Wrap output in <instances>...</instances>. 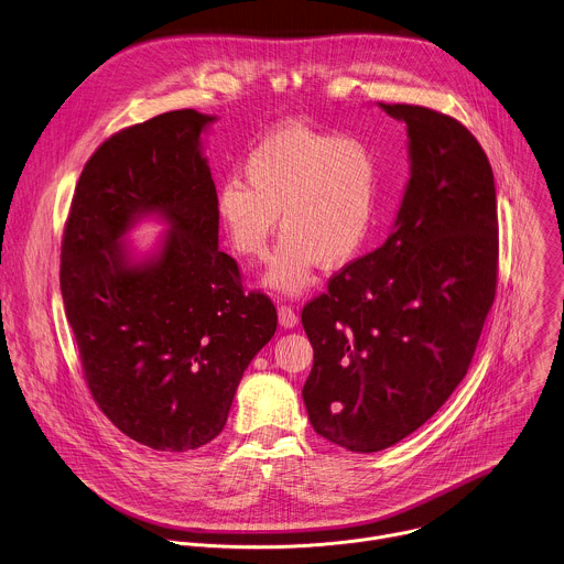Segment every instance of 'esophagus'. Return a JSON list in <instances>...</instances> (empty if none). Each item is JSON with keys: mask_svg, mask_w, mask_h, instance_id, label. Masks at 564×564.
<instances>
[{"mask_svg": "<svg viewBox=\"0 0 564 564\" xmlns=\"http://www.w3.org/2000/svg\"><path fill=\"white\" fill-rule=\"evenodd\" d=\"M279 323H281V327L292 329V327L299 325V316H296V312L290 305H281L279 307Z\"/></svg>", "mask_w": 564, "mask_h": 564, "instance_id": "1", "label": "esophagus"}]
</instances>
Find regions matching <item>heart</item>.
I'll return each instance as SVG.
<instances>
[{"label": "heart", "mask_w": 564, "mask_h": 564, "mask_svg": "<svg viewBox=\"0 0 564 564\" xmlns=\"http://www.w3.org/2000/svg\"><path fill=\"white\" fill-rule=\"evenodd\" d=\"M243 178L217 187L215 215L246 261L268 252L281 215L285 235L263 274V288L274 294L307 292L321 263L349 265L379 230V161L356 137L283 123L248 152Z\"/></svg>", "instance_id": "1"}]
</instances>
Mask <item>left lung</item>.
Listing matches in <instances>:
<instances>
[{
  "label": "left lung",
  "mask_w": 564,
  "mask_h": 564,
  "mask_svg": "<svg viewBox=\"0 0 564 564\" xmlns=\"http://www.w3.org/2000/svg\"><path fill=\"white\" fill-rule=\"evenodd\" d=\"M408 126L410 178L388 241L303 307L316 434L349 452L392 447L452 397L474 358L498 274L494 172L456 119L379 104Z\"/></svg>",
  "instance_id": "obj_1"
}]
</instances>
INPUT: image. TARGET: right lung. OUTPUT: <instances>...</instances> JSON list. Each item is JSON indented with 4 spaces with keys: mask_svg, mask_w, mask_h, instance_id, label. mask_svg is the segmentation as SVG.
<instances>
[{
    "mask_svg": "<svg viewBox=\"0 0 564 564\" xmlns=\"http://www.w3.org/2000/svg\"><path fill=\"white\" fill-rule=\"evenodd\" d=\"M215 115L172 110L104 141L84 165L62 243V299L99 410L132 441L187 452L217 438L243 371L276 332L219 250L204 154ZM166 224L154 249L127 235Z\"/></svg>",
    "mask_w": 564,
    "mask_h": 564,
    "instance_id": "add662e5",
    "label": "right lung"
}]
</instances>
